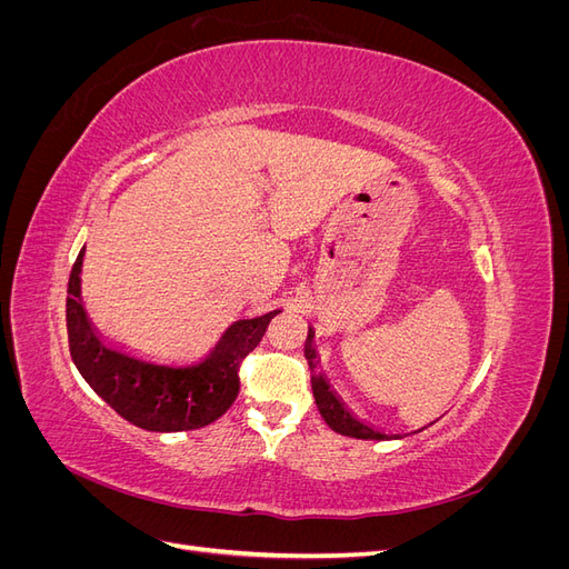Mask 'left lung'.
<instances>
[{
	"label": "left lung",
	"mask_w": 569,
	"mask_h": 569,
	"mask_svg": "<svg viewBox=\"0 0 569 569\" xmlns=\"http://www.w3.org/2000/svg\"><path fill=\"white\" fill-rule=\"evenodd\" d=\"M303 353H306V360H308V368H311V387H313V396H316V406L320 410L322 420L330 425V429H335L337 435H343V437H353V439H393V435H380L375 432L372 427L358 422L351 412L343 408L339 403L337 396L330 391V387H327V382L322 380V375L318 372V356H316V349H313V332L308 330V337H306V343H303Z\"/></svg>",
	"instance_id": "8db88e82"
}]
</instances>
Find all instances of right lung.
Here are the masks:
<instances>
[{"mask_svg": "<svg viewBox=\"0 0 569 569\" xmlns=\"http://www.w3.org/2000/svg\"><path fill=\"white\" fill-rule=\"evenodd\" d=\"M82 253L84 249L78 253L68 280L66 330L73 363L88 385L120 418L149 432H182L218 420L237 399L244 358L258 347L270 318L280 311L234 322L216 351L197 368L151 366L107 349L94 337L80 303Z\"/></svg>", "mask_w": 569, "mask_h": 569, "instance_id": "right-lung-1", "label": "right lung"}]
</instances>
